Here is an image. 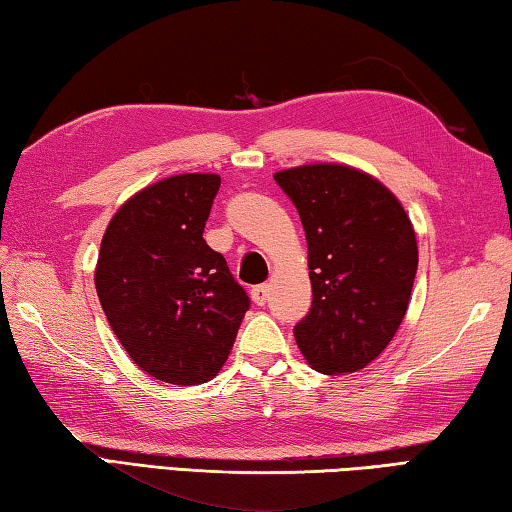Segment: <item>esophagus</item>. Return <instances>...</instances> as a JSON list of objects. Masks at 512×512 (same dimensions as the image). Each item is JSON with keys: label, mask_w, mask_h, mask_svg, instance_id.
I'll use <instances>...</instances> for the list:
<instances>
[{"label": "esophagus", "mask_w": 512, "mask_h": 512, "mask_svg": "<svg viewBox=\"0 0 512 512\" xmlns=\"http://www.w3.org/2000/svg\"><path fill=\"white\" fill-rule=\"evenodd\" d=\"M267 295H270V286H265V283H261V286L251 288V301H254L256 306H265Z\"/></svg>", "instance_id": "esophagus-1"}]
</instances>
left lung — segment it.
Here are the masks:
<instances>
[{
  "label": "left lung",
  "instance_id": "left-lung-1",
  "mask_svg": "<svg viewBox=\"0 0 512 512\" xmlns=\"http://www.w3.org/2000/svg\"><path fill=\"white\" fill-rule=\"evenodd\" d=\"M297 206L308 245L313 306L295 326L306 363L322 374L363 370L395 338L417 272V238L379 179L342 163L274 174Z\"/></svg>",
  "mask_w": 512,
  "mask_h": 512
}]
</instances>
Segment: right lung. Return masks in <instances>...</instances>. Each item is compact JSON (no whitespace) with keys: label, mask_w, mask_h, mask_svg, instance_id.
<instances>
[{"label":"right lung","mask_w":512,"mask_h":512,"mask_svg":"<svg viewBox=\"0 0 512 512\" xmlns=\"http://www.w3.org/2000/svg\"><path fill=\"white\" fill-rule=\"evenodd\" d=\"M217 174H174L138 190L106 226L95 288L133 363L172 385L217 376L231 354L247 292L204 240Z\"/></svg>","instance_id":"1"}]
</instances>
